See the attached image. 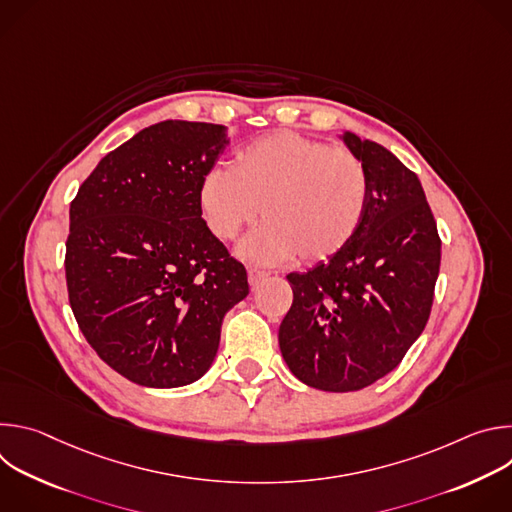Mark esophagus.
Instances as JSON below:
<instances>
[{
  "label": "esophagus",
  "mask_w": 512,
  "mask_h": 512,
  "mask_svg": "<svg viewBox=\"0 0 512 512\" xmlns=\"http://www.w3.org/2000/svg\"><path fill=\"white\" fill-rule=\"evenodd\" d=\"M269 273L267 271H261V269H255V267H249L247 271V277H249V285L251 287H257Z\"/></svg>",
  "instance_id": "esophagus-1"
}]
</instances>
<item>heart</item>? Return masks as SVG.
Listing matches in <instances>:
<instances>
[{
	"mask_svg": "<svg viewBox=\"0 0 512 512\" xmlns=\"http://www.w3.org/2000/svg\"><path fill=\"white\" fill-rule=\"evenodd\" d=\"M371 182L348 150L275 131L237 152L233 166L204 172L196 200L206 229L235 239L259 216L263 225L239 245L253 263L277 265L289 257L324 261L342 251L367 216Z\"/></svg>",
	"mask_w": 512,
	"mask_h": 512,
	"instance_id": "obj_1",
	"label": "heart"
}]
</instances>
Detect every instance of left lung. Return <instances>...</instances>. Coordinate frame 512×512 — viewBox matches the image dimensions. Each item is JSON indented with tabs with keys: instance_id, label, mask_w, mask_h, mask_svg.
<instances>
[{
	"instance_id": "1",
	"label": "left lung",
	"mask_w": 512,
	"mask_h": 512,
	"mask_svg": "<svg viewBox=\"0 0 512 512\" xmlns=\"http://www.w3.org/2000/svg\"><path fill=\"white\" fill-rule=\"evenodd\" d=\"M340 139L367 168V216L342 251L287 275L294 304L279 326L289 371L330 393L369 387L403 360L427 324L442 259L419 178L371 139Z\"/></svg>"
}]
</instances>
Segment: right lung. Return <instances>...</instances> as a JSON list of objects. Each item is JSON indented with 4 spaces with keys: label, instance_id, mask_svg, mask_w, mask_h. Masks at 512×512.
<instances>
[{
    "label": "right lung",
    "instance_id": "obj_1",
    "mask_svg": "<svg viewBox=\"0 0 512 512\" xmlns=\"http://www.w3.org/2000/svg\"><path fill=\"white\" fill-rule=\"evenodd\" d=\"M227 127L168 119L107 154L70 204L66 285L95 352L135 385L198 381L225 314L247 298L245 267L204 225L198 184Z\"/></svg>",
    "mask_w": 512,
    "mask_h": 512
}]
</instances>
